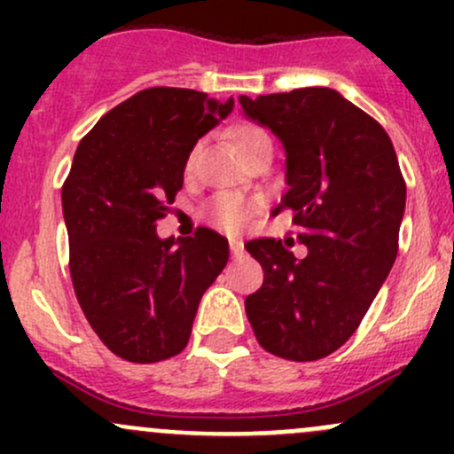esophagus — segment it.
I'll list each match as a JSON object with an SVG mask.
<instances>
[{
    "instance_id": "1",
    "label": "esophagus",
    "mask_w": 454,
    "mask_h": 454,
    "mask_svg": "<svg viewBox=\"0 0 454 454\" xmlns=\"http://www.w3.org/2000/svg\"><path fill=\"white\" fill-rule=\"evenodd\" d=\"M231 254L232 256H241V254H244V241H241V239H231Z\"/></svg>"
}]
</instances>
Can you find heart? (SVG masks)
<instances>
[{"instance_id":"b5f03b06","label":"heart","mask_w":454,"mask_h":454,"mask_svg":"<svg viewBox=\"0 0 454 454\" xmlns=\"http://www.w3.org/2000/svg\"><path fill=\"white\" fill-rule=\"evenodd\" d=\"M231 138L235 142L237 149L246 155L248 160H253L254 155H259L261 151L272 146V140L265 134L261 127L253 125V122H239L231 129ZM200 142L191 149L189 158H186V171L193 168L195 158L200 153ZM261 208L259 198H246V195L239 193H222L217 195L206 208V217L213 226L222 228L226 232H239L250 219L254 217L256 210Z\"/></svg>"}]
</instances>
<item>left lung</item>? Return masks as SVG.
Here are the masks:
<instances>
[{
	"label": "left lung",
	"mask_w": 454,
	"mask_h": 454,
	"mask_svg": "<svg viewBox=\"0 0 454 454\" xmlns=\"http://www.w3.org/2000/svg\"><path fill=\"white\" fill-rule=\"evenodd\" d=\"M239 103L283 142L287 193L274 213L292 210L308 246L296 259L292 239L246 244L263 268L246 314L265 351L320 360L354 336L391 272L406 204L400 162L382 125L329 87Z\"/></svg>",
	"instance_id": "1"
}]
</instances>
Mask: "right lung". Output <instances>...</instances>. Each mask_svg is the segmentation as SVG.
Returning <instances> with one entry per match:
<instances>
[{"mask_svg":"<svg viewBox=\"0 0 454 454\" xmlns=\"http://www.w3.org/2000/svg\"><path fill=\"white\" fill-rule=\"evenodd\" d=\"M232 105L149 87L105 114L76 149L61 191L72 286L118 358L146 364L180 354L201 294L228 263V241L215 231L160 239L155 226L171 213L195 142Z\"/></svg>","mask_w":454,"mask_h":454,"instance_id":"1","label":"right lung"}]
</instances>
